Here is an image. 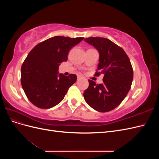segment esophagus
Masks as SVG:
<instances>
[{
    "label": "esophagus",
    "instance_id": "obj_1",
    "mask_svg": "<svg viewBox=\"0 0 159 159\" xmlns=\"http://www.w3.org/2000/svg\"><path fill=\"white\" fill-rule=\"evenodd\" d=\"M81 78V75H78V77H77V80H80Z\"/></svg>",
    "mask_w": 159,
    "mask_h": 159
}]
</instances>
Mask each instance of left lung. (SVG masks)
Returning <instances> with one entry per match:
<instances>
[{"instance_id":"1","label":"left lung","mask_w":159,"mask_h":159,"mask_svg":"<svg viewBox=\"0 0 159 159\" xmlns=\"http://www.w3.org/2000/svg\"><path fill=\"white\" fill-rule=\"evenodd\" d=\"M84 40L99 53V63L95 75H104L103 84H95L89 80V87L84 93L85 101L99 112L110 111L120 105L131 89L132 65L122 48L110 40L90 37Z\"/></svg>"}]
</instances>
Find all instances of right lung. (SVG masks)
<instances>
[{
	"label": "right lung",
	"instance_id": "add662e5",
	"mask_svg": "<svg viewBox=\"0 0 159 159\" xmlns=\"http://www.w3.org/2000/svg\"><path fill=\"white\" fill-rule=\"evenodd\" d=\"M84 38L54 36L38 44L29 52L21 67L20 81L33 105L49 109L63 100L77 76L73 74L58 75L59 65L68 60L70 49Z\"/></svg>",
	"mask_w": 159,
	"mask_h": 159
}]
</instances>
